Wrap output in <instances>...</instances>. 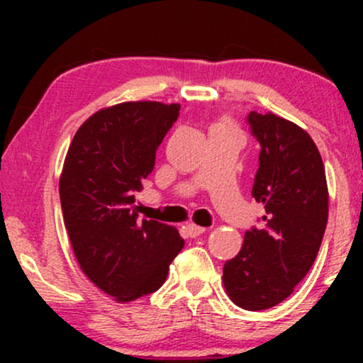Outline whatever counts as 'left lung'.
Returning a JSON list of instances; mask_svg holds the SVG:
<instances>
[{
	"label": "left lung",
	"mask_w": 363,
	"mask_h": 363,
	"mask_svg": "<svg viewBox=\"0 0 363 363\" xmlns=\"http://www.w3.org/2000/svg\"><path fill=\"white\" fill-rule=\"evenodd\" d=\"M181 104L123 102L82 124L60 177L65 227L83 274L116 302L164 285L184 240L160 208L136 201Z\"/></svg>",
	"instance_id": "left-lung-1"
}]
</instances>
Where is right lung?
<instances>
[{"label":"right lung","instance_id":"obj_1","mask_svg":"<svg viewBox=\"0 0 363 363\" xmlns=\"http://www.w3.org/2000/svg\"><path fill=\"white\" fill-rule=\"evenodd\" d=\"M261 143L252 196L264 206L257 228L223 266V286L245 311L285 301L309 273L328 223L329 194L319 150L307 133L283 129L269 114L254 128Z\"/></svg>","mask_w":363,"mask_h":363}]
</instances>
